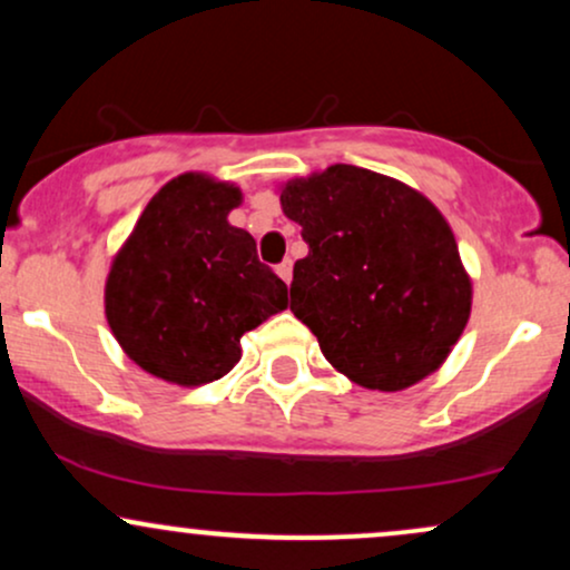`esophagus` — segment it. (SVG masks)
Here are the masks:
<instances>
[{
	"label": "esophagus",
	"mask_w": 570,
	"mask_h": 570,
	"mask_svg": "<svg viewBox=\"0 0 570 570\" xmlns=\"http://www.w3.org/2000/svg\"><path fill=\"white\" fill-rule=\"evenodd\" d=\"M276 273L286 281V284H289V281H292V259H284V263L276 267Z\"/></svg>",
	"instance_id": "obj_1"
}]
</instances>
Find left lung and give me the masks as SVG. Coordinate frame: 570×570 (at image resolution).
Returning <instances> with one entry per match:
<instances>
[{
    "label": "left lung",
    "mask_w": 570,
    "mask_h": 570,
    "mask_svg": "<svg viewBox=\"0 0 570 570\" xmlns=\"http://www.w3.org/2000/svg\"><path fill=\"white\" fill-rule=\"evenodd\" d=\"M281 206L303 227L292 313L353 383L402 391L448 358L472 311V281L431 200L358 166L286 181Z\"/></svg>",
    "instance_id": "obj_1"
}]
</instances>
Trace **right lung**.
Listing matches in <instances>:
<instances>
[{"label":"right lung","mask_w":570,"mask_h":570,"mask_svg":"<svg viewBox=\"0 0 570 570\" xmlns=\"http://www.w3.org/2000/svg\"><path fill=\"white\" fill-rule=\"evenodd\" d=\"M240 189L176 176L147 203L107 278V322L122 351L168 383L219 381L240 337L284 311L286 284L227 214Z\"/></svg>","instance_id":"obj_1"}]
</instances>
